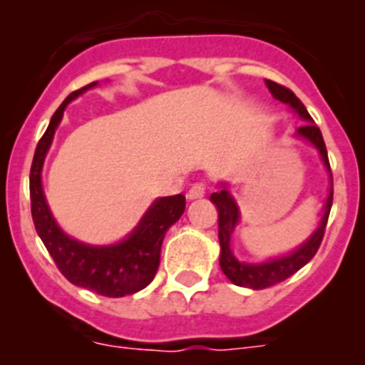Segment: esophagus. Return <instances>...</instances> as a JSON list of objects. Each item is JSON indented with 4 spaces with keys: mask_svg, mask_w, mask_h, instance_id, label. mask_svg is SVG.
I'll use <instances>...</instances> for the list:
<instances>
[{
    "mask_svg": "<svg viewBox=\"0 0 365 365\" xmlns=\"http://www.w3.org/2000/svg\"><path fill=\"white\" fill-rule=\"evenodd\" d=\"M186 197H188L190 201L205 197V185H193L192 188L188 190V193H186Z\"/></svg>",
    "mask_w": 365,
    "mask_h": 365,
    "instance_id": "1",
    "label": "esophagus"
}]
</instances>
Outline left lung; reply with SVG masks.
<instances>
[{
    "label": "left lung",
    "instance_id": "1",
    "mask_svg": "<svg viewBox=\"0 0 365 365\" xmlns=\"http://www.w3.org/2000/svg\"><path fill=\"white\" fill-rule=\"evenodd\" d=\"M267 87L272 93L274 98L289 106L305 122V124L299 125L298 130H296V137L307 140L311 146H314L318 150L322 163H324L325 170L329 173V182H331V186H329V193L327 199H325L324 215L320 219V225L316 227V230L298 248H294L289 254H283V256H276L267 261H261V263H247V261L237 259L234 256V252H232V235H234L235 227H237V222L241 219L240 206H237L234 195L228 190L227 182H219V190L210 195V201L214 202L219 214V245H221L219 265H221V270L225 272V276L234 285L248 287V289H254V291L267 289V287L274 285V283L283 282V279H287L294 272H298L303 265H307L309 261L314 257V254L318 252V248H320L322 240H324L325 225H327L329 219V212H331V206H333V173H331V166H329L327 150H325V143L324 137H322L320 128L314 124V120L311 118L305 106L302 104V100L291 89H287V87L279 86V83L272 82V80H267Z\"/></svg>",
    "mask_w": 365,
    "mask_h": 365
}]
</instances>
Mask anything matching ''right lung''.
Returning a JSON list of instances; mask_svg holds the SVG:
<instances>
[{
    "mask_svg": "<svg viewBox=\"0 0 365 365\" xmlns=\"http://www.w3.org/2000/svg\"><path fill=\"white\" fill-rule=\"evenodd\" d=\"M96 86L98 82H93L71 93L56 109L49 128L40 138L31 166V212L40 240L49 250L60 272L73 285L83 287L108 298H122L143 291L155 278L160 263L164 235L168 228L175 225L182 215L186 199L182 193L155 199L137 227L124 240L113 245L83 243L67 235L58 227L45 199L41 170L67 104Z\"/></svg>",
    "mask_w": 365,
    "mask_h": 365,
    "instance_id": "obj_1",
    "label": "right lung"
}]
</instances>
